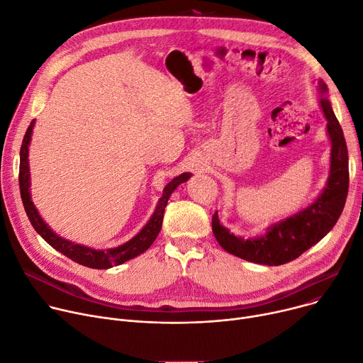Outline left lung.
I'll return each mask as SVG.
<instances>
[{
	"label": "left lung",
	"mask_w": 363,
	"mask_h": 363,
	"mask_svg": "<svg viewBox=\"0 0 363 363\" xmlns=\"http://www.w3.org/2000/svg\"><path fill=\"white\" fill-rule=\"evenodd\" d=\"M321 95L319 105L327 118V133L331 140L330 176L324 190L305 209L268 227L264 236L243 239L234 236L220 224L218 212L212 217V233L220 246L245 261L262 265H283L316 245L335 225L342 216L349 191V155L347 145L327 98V84L318 82Z\"/></svg>",
	"instance_id": "8db88e82"
}]
</instances>
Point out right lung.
Masks as SVG:
<instances>
[{"instance_id":"1","label":"right lung","mask_w":363,"mask_h":363,"mask_svg":"<svg viewBox=\"0 0 363 363\" xmlns=\"http://www.w3.org/2000/svg\"><path fill=\"white\" fill-rule=\"evenodd\" d=\"M33 124H35V120L28 127L26 135L23 138V143H21V147H20L18 186H20V195H21V201H23V206H25V211L28 214V218H29L30 224L33 225V228L36 230V233L40 234V238L44 239L48 245H51L55 250L61 252L62 255H66V257L70 258L72 261H74L80 265H84V267L95 268V269H106L111 267H117L120 264H124L125 261L136 258L138 255L147 250L149 246L155 242L158 233L161 231L164 211H165L169 196H172L176 187L179 184L187 182L191 174L183 173V174L174 177L164 187L162 196L158 201V205L155 208V212L152 214L151 220H149L146 223V225L129 242H125L124 245L113 247V249H106V250H96V249L83 246V245H76L70 240L60 238L58 234H55L48 227V224H45V221L40 218L36 206L32 202L30 190H29L30 189V174H29V158L28 157H29V143L32 139Z\"/></svg>"}]
</instances>
